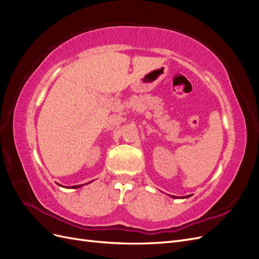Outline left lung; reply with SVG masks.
Here are the masks:
<instances>
[{
  "label": "left lung",
  "instance_id": "left-lung-1",
  "mask_svg": "<svg viewBox=\"0 0 259 259\" xmlns=\"http://www.w3.org/2000/svg\"><path fill=\"white\" fill-rule=\"evenodd\" d=\"M189 197H190V195H189ZM171 198H176V197H174V195H171ZM186 198V197H185ZM188 198V197H187Z\"/></svg>",
  "mask_w": 259,
  "mask_h": 259
}]
</instances>
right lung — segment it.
I'll return each mask as SVG.
<instances>
[{
	"instance_id": "right-lung-1",
	"label": "right lung",
	"mask_w": 259,
	"mask_h": 259,
	"mask_svg": "<svg viewBox=\"0 0 259 259\" xmlns=\"http://www.w3.org/2000/svg\"><path fill=\"white\" fill-rule=\"evenodd\" d=\"M81 186H82V185H79V186H72L71 188H79V187H81Z\"/></svg>"
}]
</instances>
